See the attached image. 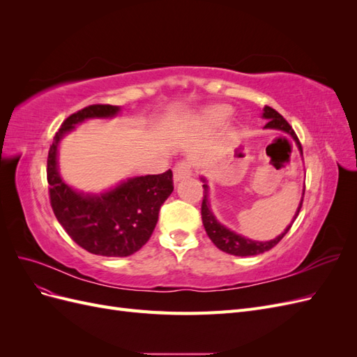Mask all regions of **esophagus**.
Returning <instances> with one entry per match:
<instances>
[{
	"label": "esophagus",
	"mask_w": 357,
	"mask_h": 357,
	"mask_svg": "<svg viewBox=\"0 0 357 357\" xmlns=\"http://www.w3.org/2000/svg\"><path fill=\"white\" fill-rule=\"evenodd\" d=\"M192 176V169H190V164L189 162H180V164H177L174 167V169H172V178H174V181H180L185 177H189Z\"/></svg>",
	"instance_id": "34e87169"
}]
</instances>
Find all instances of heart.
Listing matches in <instances>:
<instances>
[{
  "instance_id": "b5f03b06",
  "label": "heart",
  "mask_w": 357,
  "mask_h": 357,
  "mask_svg": "<svg viewBox=\"0 0 357 357\" xmlns=\"http://www.w3.org/2000/svg\"><path fill=\"white\" fill-rule=\"evenodd\" d=\"M231 113L232 110L228 105H214L204 113V121L208 125H220L225 121H228Z\"/></svg>"
}]
</instances>
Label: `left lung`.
I'll return each instance as SVG.
<instances>
[{"label": "left lung", "instance_id": "obj_1", "mask_svg": "<svg viewBox=\"0 0 357 357\" xmlns=\"http://www.w3.org/2000/svg\"><path fill=\"white\" fill-rule=\"evenodd\" d=\"M262 119H265V121H266V125L264 126L265 129H277V131H283V132L289 134L291 138H294L298 149H299V152L302 155V147H301L299 139H298L294 129H291V126L287 123V121L282 114L275 112L274 109H271V107L265 105L264 112H262ZM201 180L204 183V185H202L204 198H202V205H201V214H202V223H204L205 232H207V235L210 236V240L214 243L215 247L220 248L222 252L234 255V256H256V255H261V253L271 250L274 245H277L280 241H282L283 236L291 228V223H294L295 219L298 218L299 210L302 207V198H304V192H305V188H304V190H302L301 202H299L296 213L294 215V220H291V223L289 226H286V229L282 234L275 236L274 240H269V241H255V240L247 238V236H243L240 234L231 231L229 228H226L225 225H222L218 219H215V215L211 210L210 199H208L210 188H208L207 178L201 177Z\"/></svg>", "mask_w": 357, "mask_h": 357}]
</instances>
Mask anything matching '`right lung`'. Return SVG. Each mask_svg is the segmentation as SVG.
I'll return each instance as SVG.
<instances>
[{"mask_svg": "<svg viewBox=\"0 0 357 357\" xmlns=\"http://www.w3.org/2000/svg\"><path fill=\"white\" fill-rule=\"evenodd\" d=\"M121 107L95 104L71 114L53 137L47 158L50 204L58 222L73 241L89 253L125 257L138 252L158 223L160 205L174 190L172 172L131 177L101 193L73 189L59 174L58 149L61 139L89 119H112Z\"/></svg>", "mask_w": 357, "mask_h": 357, "instance_id": "add662e5", "label": "right lung"}]
</instances>
